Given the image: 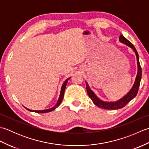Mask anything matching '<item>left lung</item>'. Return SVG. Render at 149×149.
I'll list each match as a JSON object with an SVG mask.
<instances>
[{"label":"left lung","mask_w":149,"mask_h":149,"mask_svg":"<svg viewBox=\"0 0 149 149\" xmlns=\"http://www.w3.org/2000/svg\"><path fill=\"white\" fill-rule=\"evenodd\" d=\"M119 40L120 42H122L123 43L125 44L129 47H131V49H133L134 51L135 52L136 56V58H137V63H138V74H137V76L135 80V83L132 86V89L131 91L126 95L125 96L122 98L121 99L116 101V102H104V101H102L100 100L99 98H98L95 93L93 92L91 90L89 86H88V83L86 82V90H87V93L88 96L90 97V99L91 100L93 101V102L97 106H98L100 108L104 109H118L122 108L124 106L127 105V104L128 102H130V101L133 99L136 96V95L138 93V89H139V86H140V81L141 79V68L140 64V61H139V57H138V54L136 49H135V47L134 46L133 44L131 43L128 40H127L123 36L122 34H120V37H119Z\"/></svg>","instance_id":"left-lung-1"}]
</instances>
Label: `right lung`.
I'll list each match as a JSON object with an SVG mask.
<instances>
[{
	"instance_id": "1",
	"label": "right lung",
	"mask_w": 149,
	"mask_h": 149,
	"mask_svg": "<svg viewBox=\"0 0 149 149\" xmlns=\"http://www.w3.org/2000/svg\"><path fill=\"white\" fill-rule=\"evenodd\" d=\"M70 77L68 78L67 79H66L65 82L62 85V87H61V92H60V95H59V99L58 100V102H57L56 105L51 107V108L50 109H45V110H40V111H34V110H31V109H29L27 108H26L28 110V111H33V112H36V113H49V112H50V111H52L53 110H54L56 107H58L59 105L60 104H61V102H62L63 100V97H64V93H65V88H66V83H67L68 82V80L69 79Z\"/></svg>"
}]
</instances>
